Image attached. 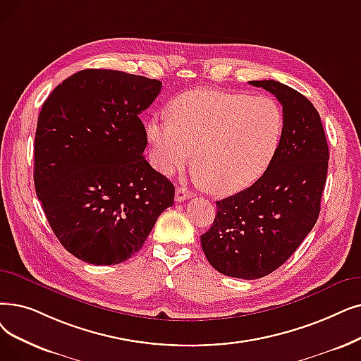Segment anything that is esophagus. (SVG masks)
<instances>
[{
  "label": "esophagus",
  "instance_id": "1",
  "mask_svg": "<svg viewBox=\"0 0 361 361\" xmlns=\"http://www.w3.org/2000/svg\"><path fill=\"white\" fill-rule=\"evenodd\" d=\"M189 197H192V193L187 190L185 187H183V185L177 187V190H176V200L177 202H184L185 199H189Z\"/></svg>",
  "mask_w": 361,
  "mask_h": 361
}]
</instances>
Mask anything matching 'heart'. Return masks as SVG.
<instances>
[{
  "label": "heart",
  "mask_w": 361,
  "mask_h": 361,
  "mask_svg": "<svg viewBox=\"0 0 361 361\" xmlns=\"http://www.w3.org/2000/svg\"><path fill=\"white\" fill-rule=\"evenodd\" d=\"M283 112L269 96L193 90L171 104V119L153 118L146 138L153 166L172 176L193 162L211 190L234 193L271 164L283 134Z\"/></svg>",
  "instance_id": "heart-1"
}]
</instances>
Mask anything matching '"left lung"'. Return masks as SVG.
<instances>
[{
  "label": "left lung",
  "mask_w": 361,
  "mask_h": 361,
  "mask_svg": "<svg viewBox=\"0 0 361 361\" xmlns=\"http://www.w3.org/2000/svg\"><path fill=\"white\" fill-rule=\"evenodd\" d=\"M283 106V134L269 168L247 189L216 202L200 245L212 267L254 280L277 270L314 227L326 184L329 147L316 107L296 90L249 81Z\"/></svg>",
  "instance_id": "obj_1"
}]
</instances>
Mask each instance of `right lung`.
I'll return each instance as SVG.
<instances>
[{
  "instance_id": "1",
  "label": "right lung",
  "mask_w": 361,
  "mask_h": 361,
  "mask_svg": "<svg viewBox=\"0 0 361 361\" xmlns=\"http://www.w3.org/2000/svg\"><path fill=\"white\" fill-rule=\"evenodd\" d=\"M161 88L146 76L85 69L59 84L41 107L35 192L56 238L88 264L127 261L174 205V185L143 156L140 114Z\"/></svg>"
}]
</instances>
